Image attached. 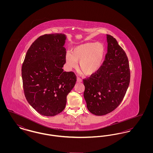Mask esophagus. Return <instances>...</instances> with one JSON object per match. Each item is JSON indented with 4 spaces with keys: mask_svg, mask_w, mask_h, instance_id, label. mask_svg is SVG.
Returning a JSON list of instances; mask_svg holds the SVG:
<instances>
[{
    "mask_svg": "<svg viewBox=\"0 0 153 153\" xmlns=\"http://www.w3.org/2000/svg\"><path fill=\"white\" fill-rule=\"evenodd\" d=\"M82 79L80 78V77H77V81L78 82H82Z\"/></svg>",
    "mask_w": 153,
    "mask_h": 153,
    "instance_id": "1",
    "label": "esophagus"
}]
</instances>
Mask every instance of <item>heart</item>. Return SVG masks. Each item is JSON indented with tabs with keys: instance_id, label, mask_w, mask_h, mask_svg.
<instances>
[{
	"instance_id": "1",
	"label": "heart",
	"mask_w": 153,
	"mask_h": 153,
	"mask_svg": "<svg viewBox=\"0 0 153 153\" xmlns=\"http://www.w3.org/2000/svg\"><path fill=\"white\" fill-rule=\"evenodd\" d=\"M104 45L100 42L81 44L73 48L72 53L66 54V61L69 69L76 68L80 61V68L86 74L96 72L101 67L104 56Z\"/></svg>"
}]
</instances>
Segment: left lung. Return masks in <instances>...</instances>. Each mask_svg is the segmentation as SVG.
Returning <instances> with one entry per match:
<instances>
[{"label": "left lung", "mask_w": 153, "mask_h": 153, "mask_svg": "<svg viewBox=\"0 0 153 153\" xmlns=\"http://www.w3.org/2000/svg\"><path fill=\"white\" fill-rule=\"evenodd\" d=\"M107 53L100 68L83 80L84 97L92 114H109L123 100L130 81L129 62L116 39L107 34Z\"/></svg>", "instance_id": "8db88e82"}]
</instances>
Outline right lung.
Instances as JSON below:
<instances>
[{
    "instance_id": "obj_1",
    "label": "right lung",
    "mask_w": 153,
    "mask_h": 153,
    "mask_svg": "<svg viewBox=\"0 0 153 153\" xmlns=\"http://www.w3.org/2000/svg\"><path fill=\"white\" fill-rule=\"evenodd\" d=\"M66 37L64 34L38 37L27 51L22 66L24 94L30 105L42 115L53 117L65 108L66 96L77 78L64 72Z\"/></svg>"
}]
</instances>
